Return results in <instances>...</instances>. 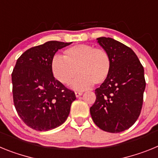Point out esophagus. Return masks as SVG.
<instances>
[{
    "mask_svg": "<svg viewBox=\"0 0 158 158\" xmlns=\"http://www.w3.org/2000/svg\"><path fill=\"white\" fill-rule=\"evenodd\" d=\"M82 92H80V91H76L75 92V95H76V96L77 97H79V96H81L82 95Z\"/></svg>",
    "mask_w": 158,
    "mask_h": 158,
    "instance_id": "esophagus-1",
    "label": "esophagus"
}]
</instances>
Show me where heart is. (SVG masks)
I'll list each match as a JSON object with an SVG mask.
<instances>
[{"instance_id": "obj_1", "label": "heart", "mask_w": 158, "mask_h": 158, "mask_svg": "<svg viewBox=\"0 0 158 158\" xmlns=\"http://www.w3.org/2000/svg\"><path fill=\"white\" fill-rule=\"evenodd\" d=\"M111 66V58L105 50L88 44L73 46L64 51V57L55 55L51 60L53 75L64 85L70 84L77 72L80 73L73 84L76 89L104 83Z\"/></svg>"}]
</instances>
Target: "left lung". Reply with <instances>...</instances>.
Instances as JSON below:
<instances>
[{"mask_svg": "<svg viewBox=\"0 0 158 158\" xmlns=\"http://www.w3.org/2000/svg\"><path fill=\"white\" fill-rule=\"evenodd\" d=\"M97 40L109 54L111 66L107 80L95 90L90 114L99 128L118 133L131 127L140 115L146 88L144 68L135 53L120 42L106 37Z\"/></svg>", "mask_w": 158, "mask_h": 158, "instance_id": "1", "label": "left lung"}]
</instances>
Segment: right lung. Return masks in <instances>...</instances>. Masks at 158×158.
Masks as SVG:
<instances>
[{
	"mask_svg": "<svg viewBox=\"0 0 158 158\" xmlns=\"http://www.w3.org/2000/svg\"><path fill=\"white\" fill-rule=\"evenodd\" d=\"M71 43L47 42L27 50L16 61L12 73L14 105L23 122L35 131L62 125L76 100L74 92L56 80L51 70L55 53Z\"/></svg>",
	"mask_w": 158,
	"mask_h": 158,
	"instance_id": "add662e5",
	"label": "right lung"
}]
</instances>
